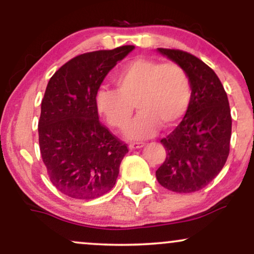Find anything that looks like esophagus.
<instances>
[{
	"mask_svg": "<svg viewBox=\"0 0 254 254\" xmlns=\"http://www.w3.org/2000/svg\"><path fill=\"white\" fill-rule=\"evenodd\" d=\"M144 145L143 142H131L129 144L130 149H138V148H142Z\"/></svg>",
	"mask_w": 254,
	"mask_h": 254,
	"instance_id": "esophagus-1",
	"label": "esophagus"
}]
</instances>
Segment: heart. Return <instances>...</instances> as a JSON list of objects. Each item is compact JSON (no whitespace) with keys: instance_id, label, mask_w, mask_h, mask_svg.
I'll use <instances>...</instances> for the list:
<instances>
[{"instance_id":"obj_1","label":"heart","mask_w":254,"mask_h":254,"mask_svg":"<svg viewBox=\"0 0 254 254\" xmlns=\"http://www.w3.org/2000/svg\"><path fill=\"white\" fill-rule=\"evenodd\" d=\"M112 81L117 89H99L95 109L107 124L124 130L132 118L135 104L139 113L127 130L129 138H147L159 125L170 129L190 107V78L177 63L138 58L119 68Z\"/></svg>"}]
</instances>
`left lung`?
<instances>
[{
	"mask_svg": "<svg viewBox=\"0 0 254 254\" xmlns=\"http://www.w3.org/2000/svg\"><path fill=\"white\" fill-rule=\"evenodd\" d=\"M157 50L186 71L192 98L180 124L161 139L166 159L157 168L156 179L167 190L191 193L214 180L229 155L232 116L228 97L215 71L199 58L174 49Z\"/></svg>",
	"mask_w": 254,
	"mask_h": 254,
	"instance_id": "1",
	"label": "left lung"
}]
</instances>
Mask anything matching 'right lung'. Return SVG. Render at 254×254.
Segmentation results:
<instances>
[{
  "instance_id": "add662e5",
  "label": "right lung",
  "mask_w": 254,
  "mask_h": 254,
  "mask_svg": "<svg viewBox=\"0 0 254 254\" xmlns=\"http://www.w3.org/2000/svg\"><path fill=\"white\" fill-rule=\"evenodd\" d=\"M133 49L78 55L46 86L38 122L40 155L52 185L65 196L94 199L115 186L129 149L99 121L95 94L107 72Z\"/></svg>"
}]
</instances>
